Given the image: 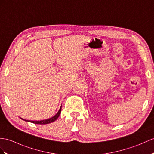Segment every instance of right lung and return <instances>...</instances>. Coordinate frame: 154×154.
I'll return each instance as SVG.
<instances>
[{
    "label": "right lung",
    "instance_id": "obj_1",
    "mask_svg": "<svg viewBox=\"0 0 154 154\" xmlns=\"http://www.w3.org/2000/svg\"><path fill=\"white\" fill-rule=\"evenodd\" d=\"M61 109H62V106H61L60 108L59 111L58 112V113H57L54 116H53V117L49 118V119H47L41 120V121H30V120H26V119H22V118H21V119H22V120L27 121V122H31V123H35V124H40V125L48 124V123H51L52 122H54V121H56L57 119H58V117L60 116V114L61 113Z\"/></svg>",
    "mask_w": 154,
    "mask_h": 154
}]
</instances>
